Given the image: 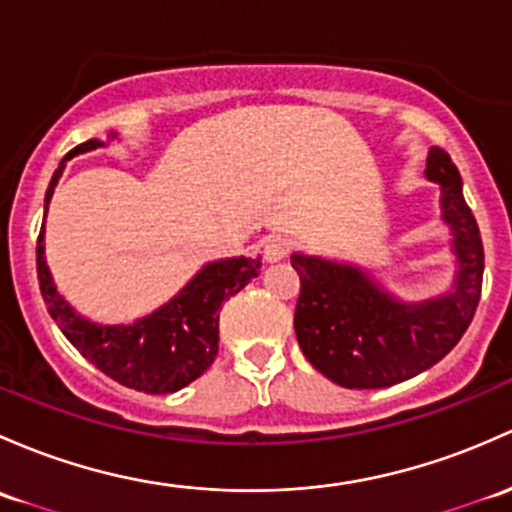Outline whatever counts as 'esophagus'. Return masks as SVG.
Segmentation results:
<instances>
[{
    "instance_id": "1",
    "label": "esophagus",
    "mask_w": 512,
    "mask_h": 512,
    "mask_svg": "<svg viewBox=\"0 0 512 512\" xmlns=\"http://www.w3.org/2000/svg\"><path fill=\"white\" fill-rule=\"evenodd\" d=\"M289 252H292V242L284 238V235H272V238H267V242H265V260L267 262L284 260V257H289Z\"/></svg>"
}]
</instances>
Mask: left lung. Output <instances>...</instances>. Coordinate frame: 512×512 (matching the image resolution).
<instances>
[{"label": "left lung", "mask_w": 512, "mask_h": 512, "mask_svg": "<svg viewBox=\"0 0 512 512\" xmlns=\"http://www.w3.org/2000/svg\"><path fill=\"white\" fill-rule=\"evenodd\" d=\"M441 188V218L456 255L454 289L407 304L368 272L346 262L294 252L301 292L294 331L309 363L351 390H378L410 380L439 363L469 328L481 299L483 242L466 206L461 176L444 149L432 147L424 169Z\"/></svg>", "instance_id": "left-lung-1"}]
</instances>
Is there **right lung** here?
I'll return each mask as SVG.
<instances>
[{
    "label": "right lung",
    "mask_w": 512,
    "mask_h": 512,
    "mask_svg": "<svg viewBox=\"0 0 512 512\" xmlns=\"http://www.w3.org/2000/svg\"><path fill=\"white\" fill-rule=\"evenodd\" d=\"M117 134H110L115 139ZM105 147L100 139H88L78 144L66 159L58 164L46 191L48 211L53 188L63 174V166L75 154ZM43 228L36 245V272H39L41 297L46 301L48 314L56 321L63 336L88 358L107 378L132 390L149 395L176 392L196 378H201L218 353V319L220 306L260 274V257H230V260L208 262L191 282L166 301L157 311L134 324L107 326L85 319L58 294L48 272L43 255Z\"/></svg>",
    "instance_id": "add662e5"
}]
</instances>
